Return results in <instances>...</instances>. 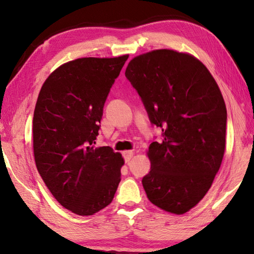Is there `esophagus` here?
Wrapping results in <instances>:
<instances>
[{
	"label": "esophagus",
	"instance_id": "esophagus-1",
	"mask_svg": "<svg viewBox=\"0 0 254 254\" xmlns=\"http://www.w3.org/2000/svg\"><path fill=\"white\" fill-rule=\"evenodd\" d=\"M133 155H134V153L132 152V150H127V152H124V154H123L124 160H126L127 163V161H130L133 157Z\"/></svg>",
	"mask_w": 254,
	"mask_h": 254
}]
</instances>
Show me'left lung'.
Listing matches in <instances>:
<instances>
[{
    "label": "left lung",
    "instance_id": "8db88e82",
    "mask_svg": "<svg viewBox=\"0 0 254 254\" xmlns=\"http://www.w3.org/2000/svg\"><path fill=\"white\" fill-rule=\"evenodd\" d=\"M126 76L163 127L149 145L150 171L142 180L148 199L181 215L205 196L222 165L227 110L216 80L197 58L170 49L153 50L128 62Z\"/></svg>",
    "mask_w": 254,
    "mask_h": 254
}]
</instances>
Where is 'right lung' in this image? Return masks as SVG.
I'll return each instance as SVG.
<instances>
[{
  "instance_id": "add662e5",
  "label": "right lung",
  "mask_w": 254,
  "mask_h": 254,
  "mask_svg": "<svg viewBox=\"0 0 254 254\" xmlns=\"http://www.w3.org/2000/svg\"><path fill=\"white\" fill-rule=\"evenodd\" d=\"M128 55L80 58L62 64L42 85L32 120L37 169L63 207L89 216L108 206L124 159L96 147L102 110Z\"/></svg>"
}]
</instances>
